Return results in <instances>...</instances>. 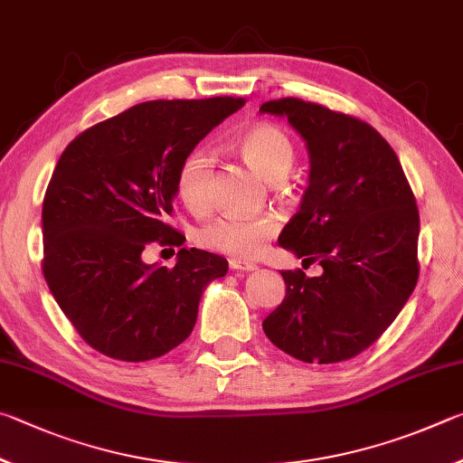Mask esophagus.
Instances as JSON below:
<instances>
[{
    "mask_svg": "<svg viewBox=\"0 0 463 463\" xmlns=\"http://www.w3.org/2000/svg\"><path fill=\"white\" fill-rule=\"evenodd\" d=\"M230 269L236 272H250V270H256V264L246 262V260H238V258H232Z\"/></svg>",
    "mask_w": 463,
    "mask_h": 463,
    "instance_id": "esophagus-1",
    "label": "esophagus"
}]
</instances>
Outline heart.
Wrapping results in <instances>:
<instances>
[{"mask_svg":"<svg viewBox=\"0 0 463 463\" xmlns=\"http://www.w3.org/2000/svg\"><path fill=\"white\" fill-rule=\"evenodd\" d=\"M238 150L250 168L256 170L264 181L280 183L288 175L295 162V146L280 128L272 124H258L240 136ZM213 158L197 146L178 165L175 189L178 199L193 211L207 205ZM279 232V222L272 215L260 217H217L205 223L197 233L203 248L232 256H256L264 241Z\"/></svg>","mask_w":463,"mask_h":463,"instance_id":"b5f03b06","label":"heart"}]
</instances>
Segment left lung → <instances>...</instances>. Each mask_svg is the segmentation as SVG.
I'll list each match as a JSON object with an SVG mask.
<instances>
[{
	"label": "left lung",
	"mask_w": 463,
	"mask_h": 463,
	"mask_svg": "<svg viewBox=\"0 0 463 463\" xmlns=\"http://www.w3.org/2000/svg\"><path fill=\"white\" fill-rule=\"evenodd\" d=\"M260 113L288 119L309 150V186L279 244L321 277L280 272L282 303L262 321L279 350L307 364L350 360L384 334L419 279V209L402 166L366 121L285 97ZM303 260V262H305Z\"/></svg>",
	"instance_id": "left-lung-1"
}]
</instances>
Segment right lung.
<instances>
[{"mask_svg": "<svg viewBox=\"0 0 463 463\" xmlns=\"http://www.w3.org/2000/svg\"><path fill=\"white\" fill-rule=\"evenodd\" d=\"M244 103H137L85 129L61 154L43 203V272L93 350L146 362L191 335L203 290L225 277L227 260L181 248L166 269L146 264L142 252L152 244L183 246V233L165 222L173 215L178 165Z\"/></svg>", "mask_w": 463, "mask_h": 463, "instance_id": "right-lung-1", "label": "right lung"}]
</instances>
